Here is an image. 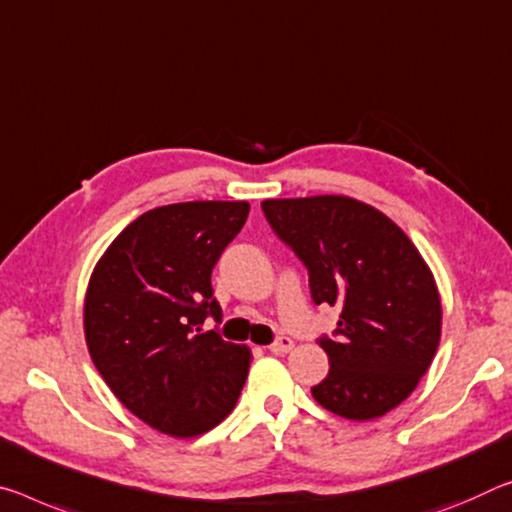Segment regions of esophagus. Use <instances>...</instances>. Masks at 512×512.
Returning a JSON list of instances; mask_svg holds the SVG:
<instances>
[{
    "label": "esophagus",
    "instance_id": "1",
    "mask_svg": "<svg viewBox=\"0 0 512 512\" xmlns=\"http://www.w3.org/2000/svg\"><path fill=\"white\" fill-rule=\"evenodd\" d=\"M291 348H294V342H291L289 337H278V339H275V342L269 346V351L275 353V355H285V353L291 351Z\"/></svg>",
    "mask_w": 512,
    "mask_h": 512
}]
</instances>
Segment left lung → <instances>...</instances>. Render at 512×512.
<instances>
[{
    "mask_svg": "<svg viewBox=\"0 0 512 512\" xmlns=\"http://www.w3.org/2000/svg\"><path fill=\"white\" fill-rule=\"evenodd\" d=\"M262 212L305 264L314 303L339 307L335 337L316 339L330 371L312 396L339 417H383L415 392L440 344L424 257L394 221L346 196L264 200Z\"/></svg>",
    "mask_w": 512,
    "mask_h": 512,
    "instance_id": "1",
    "label": "left lung"
}]
</instances>
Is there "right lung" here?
<instances>
[{"mask_svg": "<svg viewBox=\"0 0 512 512\" xmlns=\"http://www.w3.org/2000/svg\"><path fill=\"white\" fill-rule=\"evenodd\" d=\"M248 212V202L223 200L150 209L113 239L88 282L95 369L129 412L166 435L212 431L246 383L248 348L202 323H221L212 271Z\"/></svg>", "mask_w": 512, "mask_h": 512, "instance_id": "right-lung-1", "label": "right lung"}]
</instances>
